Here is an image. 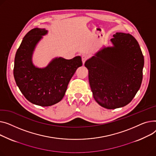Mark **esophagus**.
<instances>
[{
	"instance_id": "obj_1",
	"label": "esophagus",
	"mask_w": 156,
	"mask_h": 156,
	"mask_svg": "<svg viewBox=\"0 0 156 156\" xmlns=\"http://www.w3.org/2000/svg\"><path fill=\"white\" fill-rule=\"evenodd\" d=\"M87 55H82V63H83V64L85 63V62L87 60Z\"/></svg>"
}]
</instances>
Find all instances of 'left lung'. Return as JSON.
I'll return each instance as SVG.
<instances>
[{
    "mask_svg": "<svg viewBox=\"0 0 156 156\" xmlns=\"http://www.w3.org/2000/svg\"><path fill=\"white\" fill-rule=\"evenodd\" d=\"M112 47H104L84 66L96 101L112 109L129 104L140 87L144 58L140 46L129 33H116Z\"/></svg>",
    "mask_w": 156,
    "mask_h": 156,
    "instance_id": "left-lung-1",
    "label": "left lung"
}]
</instances>
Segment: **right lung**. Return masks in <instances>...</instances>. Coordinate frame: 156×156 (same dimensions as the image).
I'll return each mask as SVG.
<instances>
[{
  "instance_id": "1",
  "label": "right lung",
  "mask_w": 156,
  "mask_h": 156,
  "mask_svg": "<svg viewBox=\"0 0 156 156\" xmlns=\"http://www.w3.org/2000/svg\"><path fill=\"white\" fill-rule=\"evenodd\" d=\"M48 33L45 29L36 27L24 37L17 49L14 67L16 84L24 96L31 103L50 106L62 99L69 82L77 69L82 66L81 57L70 60L53 58L47 67H36L32 60L36 46Z\"/></svg>"
}]
</instances>
